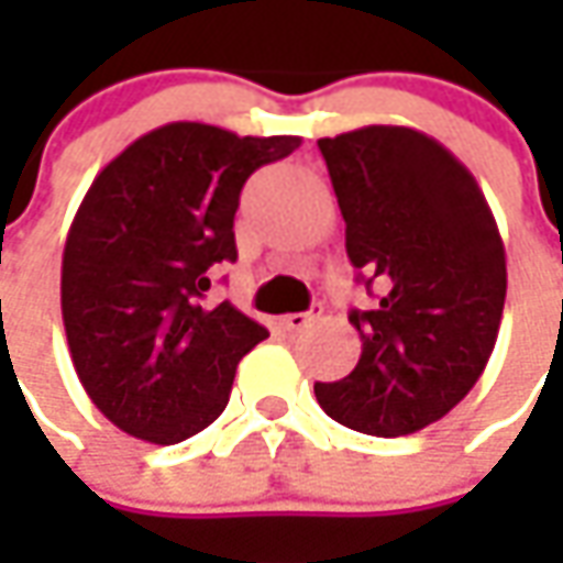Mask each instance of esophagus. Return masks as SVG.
Here are the masks:
<instances>
[{"label":"esophagus","instance_id":"1","mask_svg":"<svg viewBox=\"0 0 563 563\" xmlns=\"http://www.w3.org/2000/svg\"><path fill=\"white\" fill-rule=\"evenodd\" d=\"M319 316H322V307H313V310H307V313H288L285 319H282V322H285V329H291V332H300V329L313 325Z\"/></svg>","mask_w":563,"mask_h":563}]
</instances>
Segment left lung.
Here are the masks:
<instances>
[{
    "mask_svg": "<svg viewBox=\"0 0 563 563\" xmlns=\"http://www.w3.org/2000/svg\"><path fill=\"white\" fill-rule=\"evenodd\" d=\"M344 247L373 310H351L363 351L319 407L366 435L442 420L483 376L508 294L505 244L476 178L413 128L369 124L322 137Z\"/></svg>",
    "mask_w": 563,
    "mask_h": 563,
    "instance_id": "obj_1",
    "label": "left lung"
}]
</instances>
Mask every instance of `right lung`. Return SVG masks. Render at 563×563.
I'll list each match as a JSON object with an SVG mask.
<instances>
[{
    "label": "right lung",
    "instance_id": "right-lung-1",
    "mask_svg": "<svg viewBox=\"0 0 563 563\" xmlns=\"http://www.w3.org/2000/svg\"><path fill=\"white\" fill-rule=\"evenodd\" d=\"M297 146L172 121L93 178L62 253V319L84 391L121 432L175 444L225 410L269 332L231 300L206 303L209 275L238 260L241 187Z\"/></svg>",
    "mask_w": 563,
    "mask_h": 563
}]
</instances>
